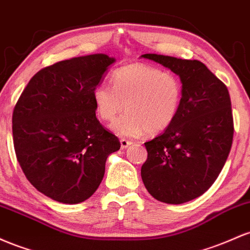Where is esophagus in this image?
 Listing matches in <instances>:
<instances>
[{"label":"esophagus","mask_w":250,"mask_h":250,"mask_svg":"<svg viewBox=\"0 0 250 250\" xmlns=\"http://www.w3.org/2000/svg\"><path fill=\"white\" fill-rule=\"evenodd\" d=\"M131 144H132V142H131V140H127V139H125V138L120 139V146H122V148L128 147Z\"/></svg>","instance_id":"34e87169"}]
</instances>
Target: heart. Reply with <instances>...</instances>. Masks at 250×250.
I'll list each match as a JSON object with an SVG mask.
<instances>
[{
	"label": "heart",
	"mask_w": 250,
	"mask_h": 250,
	"mask_svg": "<svg viewBox=\"0 0 250 250\" xmlns=\"http://www.w3.org/2000/svg\"><path fill=\"white\" fill-rule=\"evenodd\" d=\"M112 86L99 83L92 91L98 117L114 122L120 136H156L167 131L177 118L183 102V86L176 75L146 63H132L112 73Z\"/></svg>",
	"instance_id": "b5f03b06"
}]
</instances>
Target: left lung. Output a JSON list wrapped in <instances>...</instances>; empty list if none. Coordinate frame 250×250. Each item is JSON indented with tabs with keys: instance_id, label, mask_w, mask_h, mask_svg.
<instances>
[{
	"instance_id": "left-lung-1",
	"label": "left lung",
	"mask_w": 250,
	"mask_h": 250,
	"mask_svg": "<svg viewBox=\"0 0 250 250\" xmlns=\"http://www.w3.org/2000/svg\"><path fill=\"white\" fill-rule=\"evenodd\" d=\"M181 78L183 102L173 124L145 143L142 179L152 197L182 204L214 184L230 152L234 136L228 88L198 60L144 54Z\"/></svg>"
}]
</instances>
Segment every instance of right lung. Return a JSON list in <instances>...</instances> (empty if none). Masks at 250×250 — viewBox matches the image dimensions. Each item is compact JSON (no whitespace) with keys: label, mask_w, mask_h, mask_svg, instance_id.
<instances>
[{"label":"right lung","mask_w":250,"mask_h":250,"mask_svg":"<svg viewBox=\"0 0 250 250\" xmlns=\"http://www.w3.org/2000/svg\"><path fill=\"white\" fill-rule=\"evenodd\" d=\"M116 61L106 54L63 60L39 71L13 112L16 158L28 181L52 200L77 204L102 183L119 139L95 117L92 91Z\"/></svg>","instance_id":"add662e5"}]
</instances>
